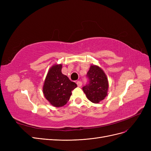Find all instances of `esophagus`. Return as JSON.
I'll return each instance as SVG.
<instances>
[{"instance_id":"obj_1","label":"esophagus","mask_w":151,"mask_h":151,"mask_svg":"<svg viewBox=\"0 0 151 151\" xmlns=\"http://www.w3.org/2000/svg\"><path fill=\"white\" fill-rule=\"evenodd\" d=\"M77 86H78L79 87H81V86H82V84H83V83H82L81 81H78L77 82Z\"/></svg>"}]
</instances>
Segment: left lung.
Listing matches in <instances>:
<instances>
[{
  "label": "left lung",
  "instance_id": "1",
  "mask_svg": "<svg viewBox=\"0 0 151 151\" xmlns=\"http://www.w3.org/2000/svg\"><path fill=\"white\" fill-rule=\"evenodd\" d=\"M86 77L88 81L83 88L84 93L91 102L98 103L107 96L108 82L106 76L101 68L93 65Z\"/></svg>",
  "mask_w": 151,
  "mask_h": 151
}]
</instances>
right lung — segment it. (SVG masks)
<instances>
[{
  "label": "right lung",
  "mask_w": 151,
  "mask_h": 151,
  "mask_svg": "<svg viewBox=\"0 0 151 151\" xmlns=\"http://www.w3.org/2000/svg\"><path fill=\"white\" fill-rule=\"evenodd\" d=\"M62 65L53 66L45 79L43 91L45 97L55 107L64 106L77 84L62 73Z\"/></svg>",
  "instance_id": "right-lung-1"
}]
</instances>
